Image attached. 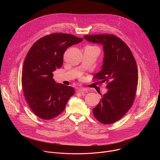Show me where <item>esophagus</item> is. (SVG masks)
Listing matches in <instances>:
<instances>
[{"instance_id": "1", "label": "esophagus", "mask_w": 160, "mask_h": 160, "mask_svg": "<svg viewBox=\"0 0 160 160\" xmlns=\"http://www.w3.org/2000/svg\"><path fill=\"white\" fill-rule=\"evenodd\" d=\"M87 89L85 87H80V88H78L77 89V91L78 92H87Z\"/></svg>"}]
</instances>
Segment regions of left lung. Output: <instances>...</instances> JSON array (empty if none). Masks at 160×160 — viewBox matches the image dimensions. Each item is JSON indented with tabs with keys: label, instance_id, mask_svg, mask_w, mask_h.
Here are the masks:
<instances>
[{
	"label": "left lung",
	"instance_id": "obj_1",
	"mask_svg": "<svg viewBox=\"0 0 160 160\" xmlns=\"http://www.w3.org/2000/svg\"><path fill=\"white\" fill-rule=\"evenodd\" d=\"M88 41L103 45L102 70L94 79L107 83L108 91L93 109L95 118L109 125L121 119L132 107L138 84V71L133 54L119 37L110 34L87 35Z\"/></svg>",
	"mask_w": 160,
	"mask_h": 160
}]
</instances>
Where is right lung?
<instances>
[{"label":"right lung","mask_w":160,"mask_h":160,"mask_svg":"<svg viewBox=\"0 0 160 160\" xmlns=\"http://www.w3.org/2000/svg\"><path fill=\"white\" fill-rule=\"evenodd\" d=\"M82 40L72 34L51 33L35 42L27 53L22 88L30 108L39 118L48 120L59 115L75 94L73 87L56 83L53 72L62 66L66 49Z\"/></svg>","instance_id":"1"}]
</instances>
